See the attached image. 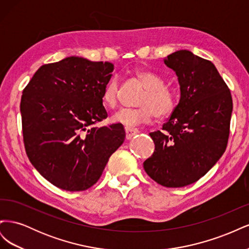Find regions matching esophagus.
<instances>
[{
  "mask_svg": "<svg viewBox=\"0 0 249 249\" xmlns=\"http://www.w3.org/2000/svg\"><path fill=\"white\" fill-rule=\"evenodd\" d=\"M124 130H125L126 139H131L135 136V135H137L139 133V131L137 129H134V127H124Z\"/></svg>",
  "mask_w": 249,
  "mask_h": 249,
  "instance_id": "34e87169",
  "label": "esophagus"
}]
</instances>
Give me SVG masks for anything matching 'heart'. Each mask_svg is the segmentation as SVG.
Wrapping results in <instances>:
<instances>
[{
    "label": "heart",
    "mask_w": 249,
    "mask_h": 249,
    "mask_svg": "<svg viewBox=\"0 0 249 249\" xmlns=\"http://www.w3.org/2000/svg\"><path fill=\"white\" fill-rule=\"evenodd\" d=\"M136 78L146 88L138 108H120L111 116L113 124L133 127L149 123L156 115L158 118L169 116L176 110L178 96L169 87L165 86L164 79L159 74L147 70L134 71ZM119 82L117 77H112L104 87L103 102L107 107H114L118 100Z\"/></svg>",
    "instance_id": "b5f03b06"
}]
</instances>
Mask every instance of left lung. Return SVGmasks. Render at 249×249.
Listing matches in <instances>:
<instances>
[{"label":"left lung","mask_w":249,"mask_h":249,"mask_svg":"<svg viewBox=\"0 0 249 249\" xmlns=\"http://www.w3.org/2000/svg\"><path fill=\"white\" fill-rule=\"evenodd\" d=\"M164 63L177 74L180 97L162 131L149 133L155 152L143 167L158 184L179 188L205 176L225 152L232 100L209 60L180 50Z\"/></svg>","instance_id":"8db88e82"}]
</instances>
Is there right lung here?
Instances as JSON below:
<instances>
[{
    "label": "right lung",
    "mask_w": 249,
    "mask_h": 249,
    "mask_svg": "<svg viewBox=\"0 0 249 249\" xmlns=\"http://www.w3.org/2000/svg\"><path fill=\"white\" fill-rule=\"evenodd\" d=\"M114 65L71 56L40 66L20 101L30 162L54 186L83 191L93 186L123 144V124L97 127L107 118L104 87Z\"/></svg>",
    "instance_id": "obj_1"
}]
</instances>
